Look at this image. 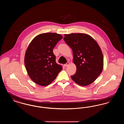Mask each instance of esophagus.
Returning <instances> with one entry per match:
<instances>
[{
	"mask_svg": "<svg viewBox=\"0 0 124 124\" xmlns=\"http://www.w3.org/2000/svg\"><path fill=\"white\" fill-rule=\"evenodd\" d=\"M69 65V62H67L64 65V66H65V67H66L67 66H68Z\"/></svg>",
	"mask_w": 124,
	"mask_h": 124,
	"instance_id": "1",
	"label": "esophagus"
}]
</instances>
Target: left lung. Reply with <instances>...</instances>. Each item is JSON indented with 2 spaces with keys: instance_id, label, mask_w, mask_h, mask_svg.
Instances as JSON below:
<instances>
[{
  "instance_id": "obj_1",
  "label": "left lung",
  "mask_w": 124,
  "mask_h": 124,
  "mask_svg": "<svg viewBox=\"0 0 124 124\" xmlns=\"http://www.w3.org/2000/svg\"><path fill=\"white\" fill-rule=\"evenodd\" d=\"M65 36V41L72 50L73 62L77 67L71 78L81 86L88 85L94 81L103 69V56L100 47L86 34L71 33Z\"/></svg>"
}]
</instances>
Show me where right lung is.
Here are the masks:
<instances>
[{
  "label": "right lung",
  "mask_w": 124,
  "mask_h": 124,
  "mask_svg": "<svg viewBox=\"0 0 124 124\" xmlns=\"http://www.w3.org/2000/svg\"><path fill=\"white\" fill-rule=\"evenodd\" d=\"M63 38L56 33H44L35 37L27 48L24 65L31 79L37 84L46 86L53 81L62 70L56 62L53 48Z\"/></svg>",
  "instance_id": "1"
}]
</instances>
